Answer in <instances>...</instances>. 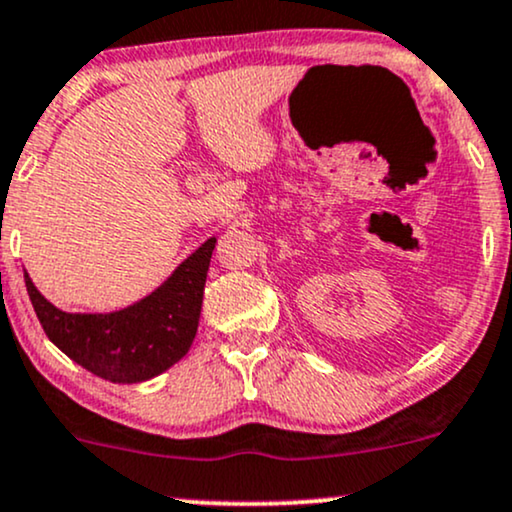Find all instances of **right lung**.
Here are the masks:
<instances>
[{
	"label": "right lung",
	"mask_w": 512,
	"mask_h": 512,
	"mask_svg": "<svg viewBox=\"0 0 512 512\" xmlns=\"http://www.w3.org/2000/svg\"><path fill=\"white\" fill-rule=\"evenodd\" d=\"M217 238H209L155 293L109 315H71L40 295L26 276L30 303L49 341L73 362L114 384H138L176 365L193 343Z\"/></svg>",
	"instance_id": "right-lung-1"
}]
</instances>
